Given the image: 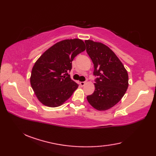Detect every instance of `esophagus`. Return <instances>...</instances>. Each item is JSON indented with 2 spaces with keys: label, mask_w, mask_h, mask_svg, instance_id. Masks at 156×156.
<instances>
[{
  "label": "esophagus",
  "mask_w": 156,
  "mask_h": 156,
  "mask_svg": "<svg viewBox=\"0 0 156 156\" xmlns=\"http://www.w3.org/2000/svg\"><path fill=\"white\" fill-rule=\"evenodd\" d=\"M86 84H87V83H86V82H81L80 83L81 87H84V86H85Z\"/></svg>",
  "instance_id": "esophagus-1"
}]
</instances>
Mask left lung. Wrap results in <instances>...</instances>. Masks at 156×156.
Masks as SVG:
<instances>
[{"label":"left lung","mask_w":156,"mask_h":156,"mask_svg":"<svg viewBox=\"0 0 156 156\" xmlns=\"http://www.w3.org/2000/svg\"><path fill=\"white\" fill-rule=\"evenodd\" d=\"M85 44L94 64L93 74L97 76L94 92L87 96V100L98 111L108 110L118 103L127 91V71L108 46L92 40H86Z\"/></svg>","instance_id":"1"}]
</instances>
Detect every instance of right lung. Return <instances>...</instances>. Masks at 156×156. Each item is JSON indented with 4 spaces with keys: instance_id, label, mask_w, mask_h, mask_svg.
I'll use <instances>...</instances> for the list:
<instances>
[{
    "instance_id": "add662e5",
    "label": "right lung",
    "mask_w": 156,
    "mask_h": 156,
    "mask_svg": "<svg viewBox=\"0 0 156 156\" xmlns=\"http://www.w3.org/2000/svg\"><path fill=\"white\" fill-rule=\"evenodd\" d=\"M86 46L80 39H65L47 49L32 68L30 82L36 97L49 107L62 105L78 87L68 72L72 62L84 51Z\"/></svg>"
}]
</instances>
